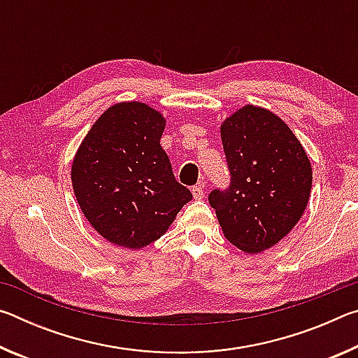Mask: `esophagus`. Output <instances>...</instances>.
Here are the masks:
<instances>
[{"label":"esophagus","mask_w":358,"mask_h":358,"mask_svg":"<svg viewBox=\"0 0 358 358\" xmlns=\"http://www.w3.org/2000/svg\"><path fill=\"white\" fill-rule=\"evenodd\" d=\"M191 192H192V196H194V199H196V201H201V199L203 197V185L199 183L196 186H192Z\"/></svg>","instance_id":"1"}]
</instances>
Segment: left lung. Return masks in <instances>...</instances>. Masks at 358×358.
I'll list each match as a JSON object with an SVG mask.
<instances>
[{
	"instance_id": "8db88e82",
	"label": "left lung",
	"mask_w": 358,
	"mask_h": 358,
	"mask_svg": "<svg viewBox=\"0 0 358 358\" xmlns=\"http://www.w3.org/2000/svg\"><path fill=\"white\" fill-rule=\"evenodd\" d=\"M221 141L230 185L211 191L208 202L230 243L250 254L268 250L306 208L311 162L289 126L262 107L245 106L230 115Z\"/></svg>"
}]
</instances>
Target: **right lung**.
<instances>
[{
	"mask_svg": "<svg viewBox=\"0 0 358 358\" xmlns=\"http://www.w3.org/2000/svg\"><path fill=\"white\" fill-rule=\"evenodd\" d=\"M162 115L118 102L96 120L72 161L71 180L90 224L113 245L141 250L167 232L191 191L161 147Z\"/></svg>",
	"mask_w": 358,
	"mask_h": 358,
	"instance_id": "obj_1",
	"label": "right lung"
}]
</instances>
